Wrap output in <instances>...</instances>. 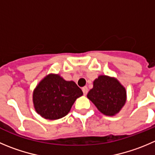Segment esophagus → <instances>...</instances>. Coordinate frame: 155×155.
Listing matches in <instances>:
<instances>
[{
	"label": "esophagus",
	"instance_id": "34e87169",
	"mask_svg": "<svg viewBox=\"0 0 155 155\" xmlns=\"http://www.w3.org/2000/svg\"><path fill=\"white\" fill-rule=\"evenodd\" d=\"M82 91H83L84 95H87V94L88 92V88L87 87H82Z\"/></svg>",
	"mask_w": 155,
	"mask_h": 155
}]
</instances>
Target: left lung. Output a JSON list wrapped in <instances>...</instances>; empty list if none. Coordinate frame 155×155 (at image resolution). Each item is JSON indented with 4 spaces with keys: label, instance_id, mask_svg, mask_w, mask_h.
Segmentation results:
<instances>
[{
    "label": "left lung",
    "instance_id": "1",
    "mask_svg": "<svg viewBox=\"0 0 155 155\" xmlns=\"http://www.w3.org/2000/svg\"><path fill=\"white\" fill-rule=\"evenodd\" d=\"M87 98L101 113L113 116L117 114L126 104V91L115 78L100 75L94 80Z\"/></svg>",
    "mask_w": 155,
    "mask_h": 155
}]
</instances>
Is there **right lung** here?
Here are the masks:
<instances>
[{"instance_id":"1","label":"right lung","mask_w":155,"mask_h":155,"mask_svg":"<svg viewBox=\"0 0 155 155\" xmlns=\"http://www.w3.org/2000/svg\"><path fill=\"white\" fill-rule=\"evenodd\" d=\"M82 95L81 89L74 81H67L59 74H49L35 88L32 101L38 114L44 119L55 120L65 116Z\"/></svg>"}]
</instances>
